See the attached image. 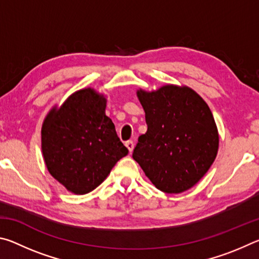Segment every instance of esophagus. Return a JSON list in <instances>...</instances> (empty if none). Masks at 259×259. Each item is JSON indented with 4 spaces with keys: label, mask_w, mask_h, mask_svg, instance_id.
Listing matches in <instances>:
<instances>
[{
    "label": "esophagus",
    "mask_w": 259,
    "mask_h": 259,
    "mask_svg": "<svg viewBox=\"0 0 259 259\" xmlns=\"http://www.w3.org/2000/svg\"><path fill=\"white\" fill-rule=\"evenodd\" d=\"M125 146H126V148H128V150H129V152L131 153V152L134 151L135 144H134L133 140H128V142H125Z\"/></svg>",
    "instance_id": "34e87169"
}]
</instances>
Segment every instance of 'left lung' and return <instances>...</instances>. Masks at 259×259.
Listing matches in <instances>:
<instances>
[{"mask_svg": "<svg viewBox=\"0 0 259 259\" xmlns=\"http://www.w3.org/2000/svg\"><path fill=\"white\" fill-rule=\"evenodd\" d=\"M147 131L139 136L133 157L157 190L187 191L216 159L219 136L207 103L188 87L168 84L138 90Z\"/></svg>", "mask_w": 259, "mask_h": 259, "instance_id": "1", "label": "left lung"}]
</instances>
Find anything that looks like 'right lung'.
Listing matches in <instances>:
<instances>
[{
    "mask_svg": "<svg viewBox=\"0 0 259 259\" xmlns=\"http://www.w3.org/2000/svg\"><path fill=\"white\" fill-rule=\"evenodd\" d=\"M105 108L106 98L87 88L69 96L59 108H52L42 124L47 168L74 194L94 191L129 152Z\"/></svg>",
    "mask_w": 259,
    "mask_h": 259,
    "instance_id": "obj_1",
    "label": "right lung"
}]
</instances>
